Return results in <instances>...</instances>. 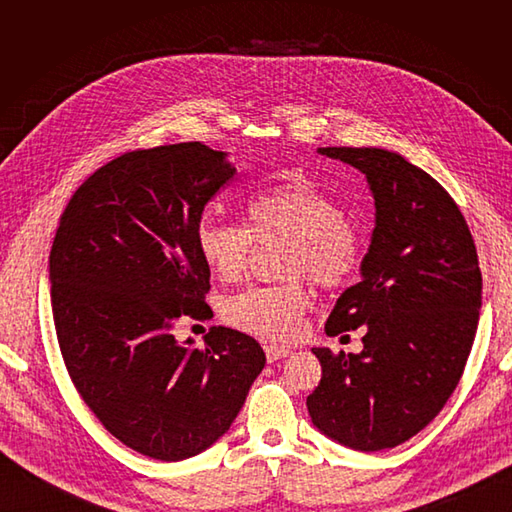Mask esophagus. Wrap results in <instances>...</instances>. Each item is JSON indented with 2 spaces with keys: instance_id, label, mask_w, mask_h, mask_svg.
<instances>
[{
  "instance_id": "obj_1",
  "label": "esophagus",
  "mask_w": 512,
  "mask_h": 512,
  "mask_svg": "<svg viewBox=\"0 0 512 512\" xmlns=\"http://www.w3.org/2000/svg\"><path fill=\"white\" fill-rule=\"evenodd\" d=\"M265 354H267V361L273 363V361H280V359H284V356H288L290 350L284 346H277V344H265Z\"/></svg>"
}]
</instances>
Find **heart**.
<instances>
[{
	"label": "heart",
	"instance_id": "obj_1",
	"mask_svg": "<svg viewBox=\"0 0 512 512\" xmlns=\"http://www.w3.org/2000/svg\"><path fill=\"white\" fill-rule=\"evenodd\" d=\"M247 226L203 218L196 226V247L205 265L222 282H235L245 273L254 239L292 237L288 273H307L324 290L350 284L363 260L359 230L346 218L337 198L290 170L245 203ZM303 282L252 286L224 303V318L241 331L267 339H290L301 331L309 309Z\"/></svg>",
	"mask_w": 512,
	"mask_h": 512
}]
</instances>
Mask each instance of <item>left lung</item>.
<instances>
[{
	"label": "left lung",
	"mask_w": 512,
	"mask_h": 512,
	"mask_svg": "<svg viewBox=\"0 0 512 512\" xmlns=\"http://www.w3.org/2000/svg\"><path fill=\"white\" fill-rule=\"evenodd\" d=\"M359 168L376 200L363 282L350 286L327 335L365 329L363 352L314 348L322 378L307 397L314 425L354 451H382L425 429L453 395L478 324L483 275L461 209L399 153L322 147Z\"/></svg>",
	"instance_id": "left-lung-1"
}]
</instances>
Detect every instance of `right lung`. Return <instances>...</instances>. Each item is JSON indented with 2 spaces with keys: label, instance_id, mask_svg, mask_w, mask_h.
Returning a JSON list of instances; mask_svg holds the SVG:
<instances>
[{
  "label": "right lung",
  "instance_id": "add662e5",
  "mask_svg": "<svg viewBox=\"0 0 512 512\" xmlns=\"http://www.w3.org/2000/svg\"><path fill=\"white\" fill-rule=\"evenodd\" d=\"M232 179L224 153L198 141L128 151L72 194L53 239V320L74 389L108 433L160 461L224 436L267 361L235 329L211 327L203 348L173 335L181 316H213L196 226Z\"/></svg>",
  "mask_w": 512,
  "mask_h": 512
}]
</instances>
